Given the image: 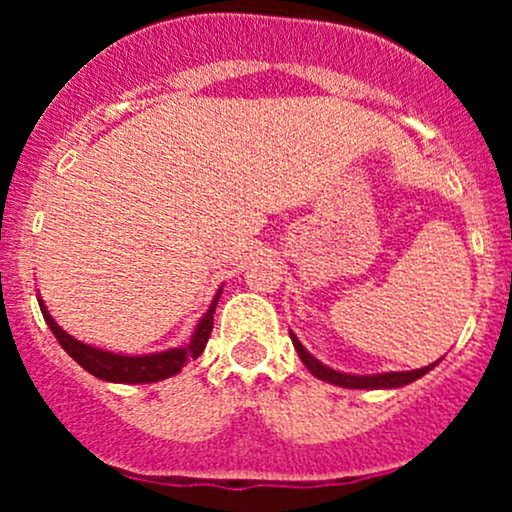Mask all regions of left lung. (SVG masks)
I'll list each match as a JSON object with an SVG mask.
<instances>
[{"mask_svg": "<svg viewBox=\"0 0 512 512\" xmlns=\"http://www.w3.org/2000/svg\"><path fill=\"white\" fill-rule=\"evenodd\" d=\"M289 334H291L293 346H296L298 356H301V361L305 363V368H308L317 380H322V383L337 385V387H349V390H397V387H404V385L414 383V380H419L421 375H426L428 370H433L440 361H443V358H438V361L428 363V366H424V368L392 370V373H373V375L344 373V370L330 368L327 363H322L320 358H315L308 349H305V346L301 344V339H298L296 334H293L291 330H289Z\"/></svg>", "mask_w": 512, "mask_h": 512, "instance_id": "1", "label": "left lung"}]
</instances>
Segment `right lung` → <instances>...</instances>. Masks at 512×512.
Segmentation results:
<instances>
[{
	"label": "right lung",
	"instance_id": "right-lung-1",
	"mask_svg": "<svg viewBox=\"0 0 512 512\" xmlns=\"http://www.w3.org/2000/svg\"><path fill=\"white\" fill-rule=\"evenodd\" d=\"M223 293V286L211 298L207 313L199 317L195 332H192L190 342L185 346H173V349L156 351V354H120V351H108L101 346H93L81 342L62 330L55 322V317L50 315V310L45 308L43 298L38 293V305L40 313H43L45 322H48L50 332L55 334V339L60 346L67 351L69 356L79 363L81 368L88 370L96 378L105 380V383H125V385H139V383H158V380H166L178 375L182 368L190 361H195L197 356H202L204 346H207L211 330H214V310L219 305V298Z\"/></svg>",
	"mask_w": 512,
	"mask_h": 512
}]
</instances>
